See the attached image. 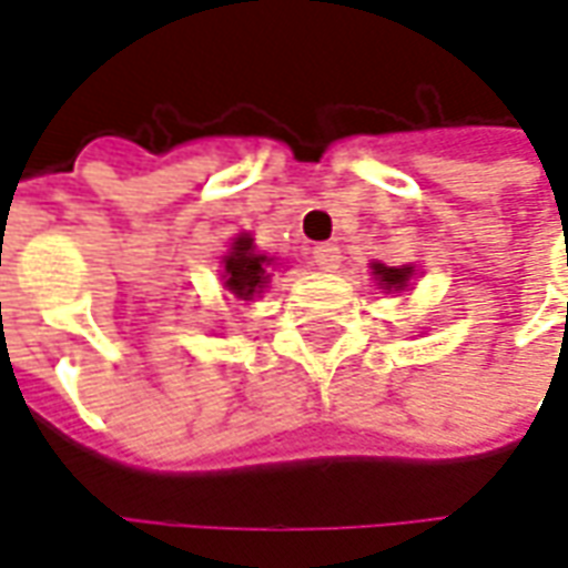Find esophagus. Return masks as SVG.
<instances>
[{"label":"esophagus","instance_id":"obj_1","mask_svg":"<svg viewBox=\"0 0 568 568\" xmlns=\"http://www.w3.org/2000/svg\"><path fill=\"white\" fill-rule=\"evenodd\" d=\"M312 260H315V265L318 268H336L339 265V246L336 244H318V246H312Z\"/></svg>","mask_w":568,"mask_h":568}]
</instances>
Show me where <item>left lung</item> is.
<instances>
[{
	"mask_svg": "<svg viewBox=\"0 0 568 568\" xmlns=\"http://www.w3.org/2000/svg\"><path fill=\"white\" fill-rule=\"evenodd\" d=\"M410 272H414V268H389V265H381V262L374 265V275L381 277L383 291H393V287L402 291V287L408 284Z\"/></svg>",
	"mask_w": 568,
	"mask_h": 568,
	"instance_id": "obj_1",
	"label": "left lung"
}]
</instances>
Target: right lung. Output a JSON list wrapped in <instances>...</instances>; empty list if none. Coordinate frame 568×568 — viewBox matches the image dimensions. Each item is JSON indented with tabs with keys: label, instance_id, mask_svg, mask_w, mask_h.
<instances>
[{
	"label": "right lung",
	"instance_id": "obj_1",
	"mask_svg": "<svg viewBox=\"0 0 568 568\" xmlns=\"http://www.w3.org/2000/svg\"><path fill=\"white\" fill-rule=\"evenodd\" d=\"M265 265L268 260L260 256V253H253V241L250 237H237L232 246V256L225 260V287L237 296H244L250 300L253 293L262 291L265 287Z\"/></svg>",
	"mask_w": 568,
	"mask_h": 568
}]
</instances>
